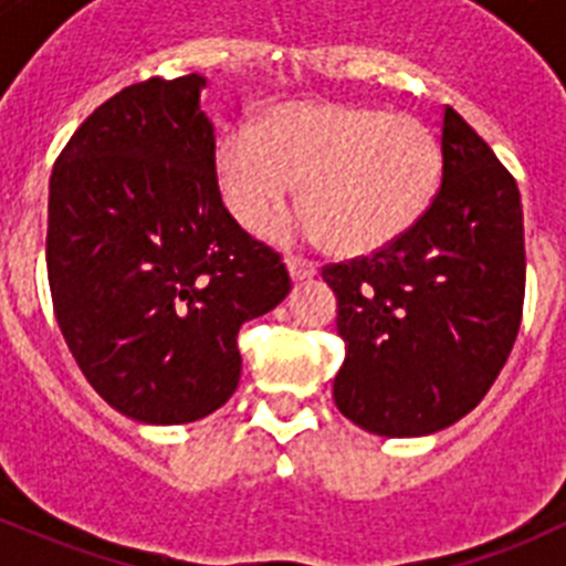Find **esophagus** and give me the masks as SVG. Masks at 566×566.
<instances>
[{
    "label": "esophagus",
    "mask_w": 566,
    "mask_h": 566,
    "mask_svg": "<svg viewBox=\"0 0 566 566\" xmlns=\"http://www.w3.org/2000/svg\"><path fill=\"white\" fill-rule=\"evenodd\" d=\"M286 269H289V274H292V280H306V277H314V274H317V263H314V260L300 258V254H289Z\"/></svg>",
    "instance_id": "34e87169"
}]
</instances>
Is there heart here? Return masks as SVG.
I'll return each instance as SVG.
<instances>
[{
	"label": "heart",
	"instance_id": "obj_1",
	"mask_svg": "<svg viewBox=\"0 0 566 566\" xmlns=\"http://www.w3.org/2000/svg\"><path fill=\"white\" fill-rule=\"evenodd\" d=\"M212 169L240 227H263L300 181L308 227L334 252L368 254L431 207L442 181V144L411 113L289 102L260 115L254 127L227 129L214 144Z\"/></svg>",
	"mask_w": 566,
	"mask_h": 566
}]
</instances>
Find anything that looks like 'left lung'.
Masks as SVG:
<instances>
[{
  "mask_svg": "<svg viewBox=\"0 0 566 566\" xmlns=\"http://www.w3.org/2000/svg\"><path fill=\"white\" fill-rule=\"evenodd\" d=\"M345 363L339 413L379 437H424L470 413L522 326L524 221L516 178L453 107L442 187L405 234L328 263Z\"/></svg>",
  "mask_w": 566,
  "mask_h": 566,
  "instance_id": "left-lung-1",
  "label": "left lung"
}]
</instances>
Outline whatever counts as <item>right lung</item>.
Returning <instances> with one entry per match:
<instances>
[{
	"label": "right lung",
	"instance_id": "add662e5",
	"mask_svg": "<svg viewBox=\"0 0 566 566\" xmlns=\"http://www.w3.org/2000/svg\"><path fill=\"white\" fill-rule=\"evenodd\" d=\"M203 78H147L104 102L50 175L48 280L70 354L98 397L149 424L218 411L238 332L292 289L214 181Z\"/></svg>",
	"mask_w": 566,
	"mask_h": 566
}]
</instances>
